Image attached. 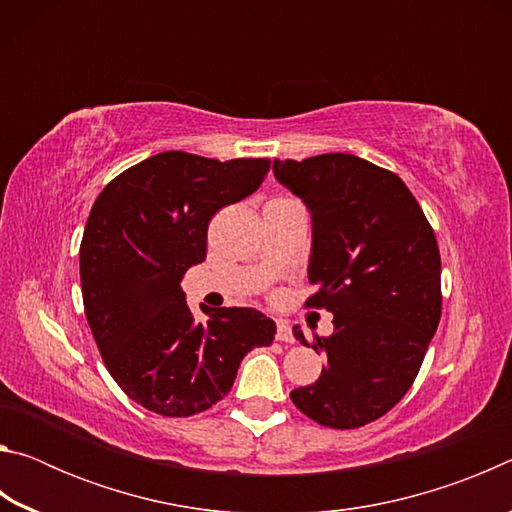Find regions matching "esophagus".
<instances>
[{"label":"esophagus","mask_w":512,"mask_h":512,"mask_svg":"<svg viewBox=\"0 0 512 512\" xmlns=\"http://www.w3.org/2000/svg\"><path fill=\"white\" fill-rule=\"evenodd\" d=\"M275 339L280 341V343H293V332H291V327L284 323V320H277Z\"/></svg>","instance_id":"obj_1"}]
</instances>
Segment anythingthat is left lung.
<instances>
[{"mask_svg": "<svg viewBox=\"0 0 512 512\" xmlns=\"http://www.w3.org/2000/svg\"><path fill=\"white\" fill-rule=\"evenodd\" d=\"M275 178L311 212L305 305L334 314L316 384L291 391L329 429H359L386 415L418 377L443 309L440 250L422 207L397 173L350 153L275 160ZM293 336L309 345L293 327Z\"/></svg>", "mask_w": 512, "mask_h": 512, "instance_id": "8db88e82", "label": "left lung"}]
</instances>
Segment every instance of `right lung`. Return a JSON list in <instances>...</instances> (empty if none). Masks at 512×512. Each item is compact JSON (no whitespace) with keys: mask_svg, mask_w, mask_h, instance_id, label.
<instances>
[{"mask_svg":"<svg viewBox=\"0 0 512 512\" xmlns=\"http://www.w3.org/2000/svg\"><path fill=\"white\" fill-rule=\"evenodd\" d=\"M268 158L219 162L164 151L103 187L81 241L83 307L112 379L164 418L203 413L230 393L241 359L275 339L257 309L221 307L198 323L180 280L207 255L221 207L264 183Z\"/></svg>","mask_w":512,"mask_h":512,"instance_id":"add662e5","label":"right lung"}]
</instances>
